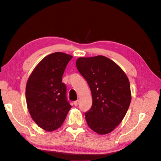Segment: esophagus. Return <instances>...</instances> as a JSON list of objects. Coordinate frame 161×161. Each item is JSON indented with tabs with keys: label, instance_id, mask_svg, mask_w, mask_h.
Masks as SVG:
<instances>
[{
	"label": "esophagus",
	"instance_id": "esophagus-1",
	"mask_svg": "<svg viewBox=\"0 0 161 161\" xmlns=\"http://www.w3.org/2000/svg\"><path fill=\"white\" fill-rule=\"evenodd\" d=\"M79 103H80V101H79V100H76V101H75L74 102V105H75V106H77V105H79Z\"/></svg>",
	"mask_w": 161,
	"mask_h": 161
}]
</instances>
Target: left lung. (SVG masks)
Wrapping results in <instances>:
<instances>
[{"mask_svg":"<svg viewBox=\"0 0 161 161\" xmlns=\"http://www.w3.org/2000/svg\"><path fill=\"white\" fill-rule=\"evenodd\" d=\"M76 66L91 91L92 107L85 113L87 124L99 134L111 132L123 120L131 102L127 75L103 56L79 58Z\"/></svg>","mask_w":161,"mask_h":161,"instance_id":"8db88e82","label":"left lung"}]
</instances>
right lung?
Instances as JSON below:
<instances>
[{"mask_svg": "<svg viewBox=\"0 0 161 161\" xmlns=\"http://www.w3.org/2000/svg\"><path fill=\"white\" fill-rule=\"evenodd\" d=\"M72 56L52 53L39 62L27 80L25 97L33 120L43 130L52 131L64 122L71 105L66 99L62 76Z\"/></svg>", "mask_w": 161, "mask_h": 161, "instance_id": "obj_1", "label": "right lung"}]
</instances>
